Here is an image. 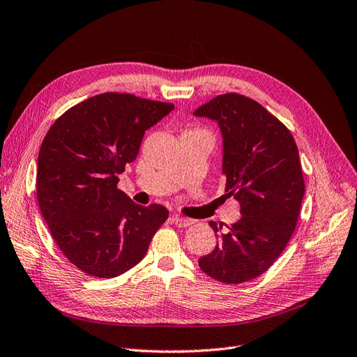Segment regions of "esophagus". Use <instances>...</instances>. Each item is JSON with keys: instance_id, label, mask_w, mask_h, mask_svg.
Wrapping results in <instances>:
<instances>
[{"instance_id": "34e87169", "label": "esophagus", "mask_w": 357, "mask_h": 357, "mask_svg": "<svg viewBox=\"0 0 357 357\" xmlns=\"http://www.w3.org/2000/svg\"><path fill=\"white\" fill-rule=\"evenodd\" d=\"M170 220H172V223L178 227H188L194 223L192 219H188V217H182V215H178V214L172 215V219H170Z\"/></svg>"}]
</instances>
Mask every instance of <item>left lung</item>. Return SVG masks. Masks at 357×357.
I'll use <instances>...</instances> for the list:
<instances>
[{
    "instance_id": "8db88e82",
    "label": "left lung",
    "mask_w": 357,
    "mask_h": 357,
    "mask_svg": "<svg viewBox=\"0 0 357 357\" xmlns=\"http://www.w3.org/2000/svg\"><path fill=\"white\" fill-rule=\"evenodd\" d=\"M194 115L219 123L225 191L242 214L227 230L208 223L219 241L198 266L225 284L250 282L274 264L296 227L305 194L298 146L282 121L239 93L215 96Z\"/></svg>"
}]
</instances>
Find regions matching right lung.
<instances>
[{"label": "right lung", "mask_w": 357, "mask_h": 357, "mask_svg": "<svg viewBox=\"0 0 357 357\" xmlns=\"http://www.w3.org/2000/svg\"><path fill=\"white\" fill-rule=\"evenodd\" d=\"M174 103L107 91L74 105L46 132L36 195L66 258L91 277L112 278L140 262L169 211L138 206L118 188L146 130Z\"/></svg>", "instance_id": "add662e5"}]
</instances>
